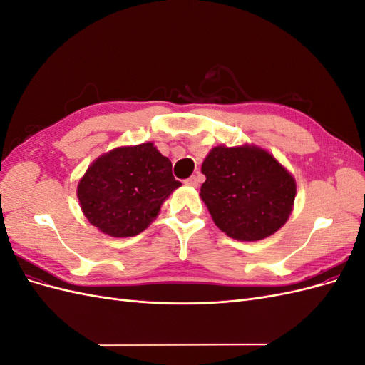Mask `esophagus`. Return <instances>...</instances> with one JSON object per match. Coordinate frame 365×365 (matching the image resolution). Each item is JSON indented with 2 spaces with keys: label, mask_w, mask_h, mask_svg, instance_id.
Returning <instances> with one entry per match:
<instances>
[{
  "label": "esophagus",
  "mask_w": 365,
  "mask_h": 365,
  "mask_svg": "<svg viewBox=\"0 0 365 365\" xmlns=\"http://www.w3.org/2000/svg\"><path fill=\"white\" fill-rule=\"evenodd\" d=\"M201 180H202L201 175H192L190 178L185 180V184H187V185H192V187H197V184L201 182Z\"/></svg>",
  "instance_id": "34e87169"
}]
</instances>
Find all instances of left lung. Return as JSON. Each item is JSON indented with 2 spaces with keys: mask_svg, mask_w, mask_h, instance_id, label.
Returning a JSON list of instances; mask_svg holds the SVG:
<instances>
[{
  "mask_svg": "<svg viewBox=\"0 0 365 365\" xmlns=\"http://www.w3.org/2000/svg\"><path fill=\"white\" fill-rule=\"evenodd\" d=\"M201 197L215 224L237 240H260L288 220L295 181L271 153L259 148L217 146L201 168Z\"/></svg>",
  "mask_w": 365,
  "mask_h": 365,
  "instance_id": "left-lung-1",
  "label": "left lung"
}]
</instances>
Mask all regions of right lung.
Segmentation results:
<instances>
[{
	"mask_svg": "<svg viewBox=\"0 0 365 365\" xmlns=\"http://www.w3.org/2000/svg\"><path fill=\"white\" fill-rule=\"evenodd\" d=\"M180 185L170 160L152 143H143L96 160L77 187V197L83 215L98 230L113 237H130L148 228L165 197Z\"/></svg>",
	"mask_w": 365,
	"mask_h": 365,
	"instance_id": "right-lung-1",
	"label": "right lung"
}]
</instances>
